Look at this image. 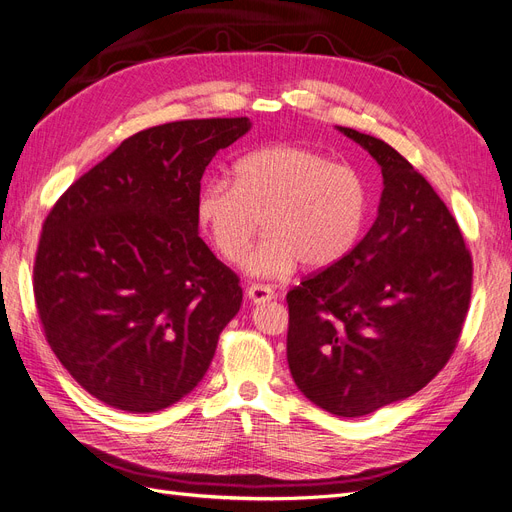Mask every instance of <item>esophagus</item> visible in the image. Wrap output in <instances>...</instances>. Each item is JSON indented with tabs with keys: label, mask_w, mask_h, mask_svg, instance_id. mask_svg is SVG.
Wrapping results in <instances>:
<instances>
[{
	"label": "esophagus",
	"mask_w": 512,
	"mask_h": 512,
	"mask_svg": "<svg viewBox=\"0 0 512 512\" xmlns=\"http://www.w3.org/2000/svg\"><path fill=\"white\" fill-rule=\"evenodd\" d=\"M246 297H249L251 304L259 306V304H266V301L274 299V291L266 285H251L249 289H246Z\"/></svg>",
	"instance_id": "obj_1"
}]
</instances>
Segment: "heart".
I'll use <instances>...</instances> for the list:
<instances>
[{"label":"heart","mask_w":512,"mask_h":512,"mask_svg":"<svg viewBox=\"0 0 512 512\" xmlns=\"http://www.w3.org/2000/svg\"><path fill=\"white\" fill-rule=\"evenodd\" d=\"M369 213L365 179L348 164L301 145H270L242 156L234 181L208 179L196 198V217L215 251L240 263L259 230L266 238L246 257L257 278H282L299 261L323 270L344 259Z\"/></svg>","instance_id":"obj_1"}]
</instances>
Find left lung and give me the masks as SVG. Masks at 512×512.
I'll use <instances>...</instances> for the list:
<instances>
[{"label":"left lung","mask_w":512,"mask_h":512,"mask_svg":"<svg viewBox=\"0 0 512 512\" xmlns=\"http://www.w3.org/2000/svg\"><path fill=\"white\" fill-rule=\"evenodd\" d=\"M339 132L380 164L367 236L287 293V361L297 388L339 418H361L422 390L456 350L472 257L432 185L394 147Z\"/></svg>","instance_id":"obj_1"}]
</instances>
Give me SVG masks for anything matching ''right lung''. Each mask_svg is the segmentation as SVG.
<instances>
[{"label":"right lung","instance_id":"obj_1","mask_svg":"<svg viewBox=\"0 0 512 512\" xmlns=\"http://www.w3.org/2000/svg\"><path fill=\"white\" fill-rule=\"evenodd\" d=\"M249 118L137 132L48 213L33 266L52 352L86 392L154 413L192 392L238 314V276L198 236L200 179Z\"/></svg>","mask_w":512,"mask_h":512}]
</instances>
